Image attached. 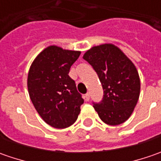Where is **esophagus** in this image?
<instances>
[{
    "label": "esophagus",
    "instance_id": "esophagus-1",
    "mask_svg": "<svg viewBox=\"0 0 161 161\" xmlns=\"http://www.w3.org/2000/svg\"><path fill=\"white\" fill-rule=\"evenodd\" d=\"M90 94L89 93V92L85 94V99H86L87 101H89V100H90Z\"/></svg>",
    "mask_w": 161,
    "mask_h": 161
}]
</instances>
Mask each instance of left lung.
Instances as JSON below:
<instances>
[{"label":"left lung","mask_w":161,"mask_h":161,"mask_svg":"<svg viewBox=\"0 0 161 161\" xmlns=\"http://www.w3.org/2000/svg\"><path fill=\"white\" fill-rule=\"evenodd\" d=\"M83 59L96 71L103 88V98L94 103L100 119L110 125L130 117L139 99L140 78L131 60L118 47L105 44L92 47Z\"/></svg>","instance_id":"1"}]
</instances>
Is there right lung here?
Returning a JSON list of instances; mask_svg holds the SVG:
<instances>
[{"label": "right lung", "instance_id": "right-lung-1", "mask_svg": "<svg viewBox=\"0 0 161 161\" xmlns=\"http://www.w3.org/2000/svg\"><path fill=\"white\" fill-rule=\"evenodd\" d=\"M80 52L51 46L35 59L28 71L30 99L42 119L54 128L71 126L77 120L84 99L69 76Z\"/></svg>", "mask_w": 161, "mask_h": 161}]
</instances>
